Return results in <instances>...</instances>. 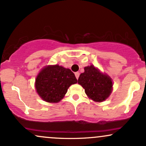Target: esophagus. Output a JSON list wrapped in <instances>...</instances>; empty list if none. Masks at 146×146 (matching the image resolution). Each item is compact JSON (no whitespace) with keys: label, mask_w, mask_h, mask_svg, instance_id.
<instances>
[{"label":"esophagus","mask_w":146,"mask_h":146,"mask_svg":"<svg viewBox=\"0 0 146 146\" xmlns=\"http://www.w3.org/2000/svg\"><path fill=\"white\" fill-rule=\"evenodd\" d=\"M75 77H76V78L78 80L79 76H80V73H79V72H76V73H75Z\"/></svg>","instance_id":"1"}]
</instances>
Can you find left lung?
I'll return each instance as SVG.
<instances>
[{
    "instance_id": "1",
    "label": "left lung",
    "mask_w": 146,
    "mask_h": 146,
    "mask_svg": "<svg viewBox=\"0 0 146 146\" xmlns=\"http://www.w3.org/2000/svg\"><path fill=\"white\" fill-rule=\"evenodd\" d=\"M78 84L84 88L88 96L96 102L108 99L113 86L111 78L93 65L84 68V72L79 77Z\"/></svg>"
}]
</instances>
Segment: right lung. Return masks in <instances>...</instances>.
I'll use <instances>...</instances> for the list:
<instances>
[{
	"instance_id": "obj_1",
	"label": "right lung",
	"mask_w": 146,
	"mask_h": 146,
	"mask_svg": "<svg viewBox=\"0 0 146 146\" xmlns=\"http://www.w3.org/2000/svg\"><path fill=\"white\" fill-rule=\"evenodd\" d=\"M77 82L75 74L69 68L58 64L49 65L38 74L35 80V88L43 101L58 103L64 97L70 86Z\"/></svg>"
}]
</instances>
